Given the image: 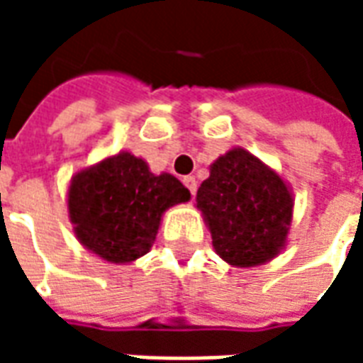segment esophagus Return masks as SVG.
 Masks as SVG:
<instances>
[{
	"label": "esophagus",
	"instance_id": "esophagus-1",
	"mask_svg": "<svg viewBox=\"0 0 363 363\" xmlns=\"http://www.w3.org/2000/svg\"><path fill=\"white\" fill-rule=\"evenodd\" d=\"M182 182H184V186L190 190V194L194 196V194H196V179H194V177H184Z\"/></svg>",
	"mask_w": 363,
	"mask_h": 363
}]
</instances>
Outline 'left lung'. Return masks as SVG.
<instances>
[{"label": "left lung", "mask_w": 363, "mask_h": 363, "mask_svg": "<svg viewBox=\"0 0 363 363\" xmlns=\"http://www.w3.org/2000/svg\"><path fill=\"white\" fill-rule=\"evenodd\" d=\"M294 204L289 182L239 145L213 161L196 192L213 251L235 268L267 264L286 249Z\"/></svg>", "instance_id": "obj_1"}]
</instances>
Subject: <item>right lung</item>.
Wrapping results in <instances>:
<instances>
[{"mask_svg": "<svg viewBox=\"0 0 363 363\" xmlns=\"http://www.w3.org/2000/svg\"><path fill=\"white\" fill-rule=\"evenodd\" d=\"M190 200L171 173L118 151L75 171L66 192L67 218L83 249L111 264H130L151 251L163 213Z\"/></svg>", "mask_w": 363, "mask_h": 363, "instance_id": "add662e5", "label": "right lung"}]
</instances>
